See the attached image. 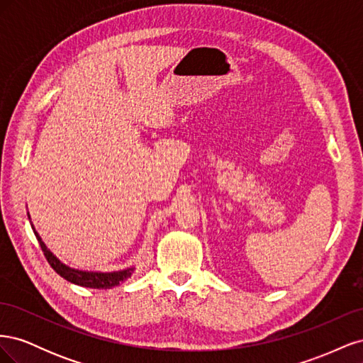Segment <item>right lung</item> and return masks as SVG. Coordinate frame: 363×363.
Instances as JSON below:
<instances>
[{
    "label": "right lung",
    "instance_id": "add662e5",
    "mask_svg": "<svg viewBox=\"0 0 363 363\" xmlns=\"http://www.w3.org/2000/svg\"><path fill=\"white\" fill-rule=\"evenodd\" d=\"M35 232V228H33ZM38 242L43 251V256L47 257L48 263L51 265V268L56 271L60 277L67 279L71 283L80 284V286L84 288H112V286H118L119 283L125 281L128 277H131L133 274V268H128L124 271H116V272H86V271H79V269H72L67 265H63L60 260H57L56 257L52 256V252L45 247V244L42 242V239L39 238V235L35 232Z\"/></svg>",
    "mask_w": 363,
    "mask_h": 363
}]
</instances>
